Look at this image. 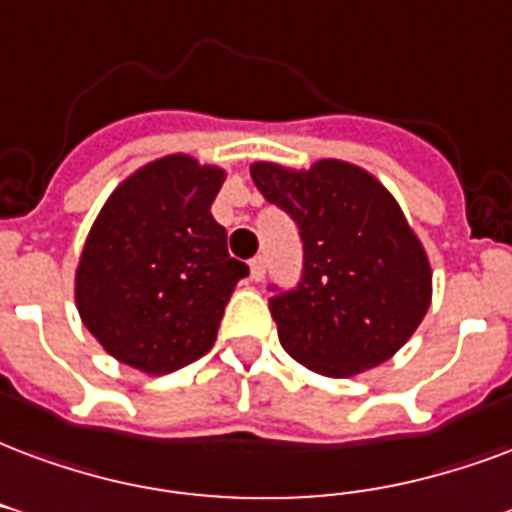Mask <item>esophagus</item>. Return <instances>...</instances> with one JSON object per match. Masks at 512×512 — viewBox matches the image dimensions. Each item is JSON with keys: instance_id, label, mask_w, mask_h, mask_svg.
Masks as SVG:
<instances>
[{"instance_id": "34e87169", "label": "esophagus", "mask_w": 512, "mask_h": 512, "mask_svg": "<svg viewBox=\"0 0 512 512\" xmlns=\"http://www.w3.org/2000/svg\"><path fill=\"white\" fill-rule=\"evenodd\" d=\"M249 276H252L255 282H263V279H266V257H255V260L249 263Z\"/></svg>"}]
</instances>
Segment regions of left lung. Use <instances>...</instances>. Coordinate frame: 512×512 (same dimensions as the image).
<instances>
[{"label": "left lung", "mask_w": 512, "mask_h": 512, "mask_svg": "<svg viewBox=\"0 0 512 512\" xmlns=\"http://www.w3.org/2000/svg\"><path fill=\"white\" fill-rule=\"evenodd\" d=\"M252 181L304 244L298 282L268 287L282 347L325 377L388 361L431 301L429 260L391 192L339 160L298 173L257 162Z\"/></svg>", "instance_id": "obj_1"}]
</instances>
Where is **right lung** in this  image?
Segmentation results:
<instances>
[{
    "mask_svg": "<svg viewBox=\"0 0 512 512\" xmlns=\"http://www.w3.org/2000/svg\"><path fill=\"white\" fill-rule=\"evenodd\" d=\"M225 173L173 154L140 168L102 206L75 274L83 325L113 358L176 372L211 350L249 266L211 217Z\"/></svg>",
    "mask_w": 512,
    "mask_h": 512,
    "instance_id": "1",
    "label": "right lung"
}]
</instances>
